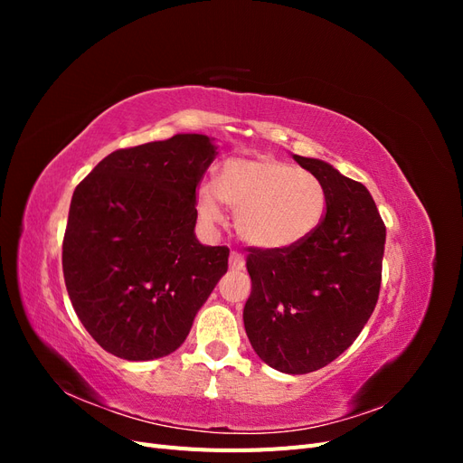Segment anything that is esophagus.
<instances>
[{
    "label": "esophagus",
    "mask_w": 463,
    "mask_h": 463,
    "mask_svg": "<svg viewBox=\"0 0 463 463\" xmlns=\"http://www.w3.org/2000/svg\"><path fill=\"white\" fill-rule=\"evenodd\" d=\"M230 269L232 270H245V259L241 253H237V250H232L230 253Z\"/></svg>",
    "instance_id": "esophagus-1"
}]
</instances>
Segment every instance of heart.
Returning a JSON list of instances; mask_svg holds the SVG:
<instances>
[{"instance_id": "obj_1", "label": "heart", "mask_w": 463, "mask_h": 463, "mask_svg": "<svg viewBox=\"0 0 463 463\" xmlns=\"http://www.w3.org/2000/svg\"><path fill=\"white\" fill-rule=\"evenodd\" d=\"M222 204L235 216L241 241L264 253H284L305 243L326 214L320 179L270 154L230 158L218 185L197 191L199 216L208 226L222 220Z\"/></svg>"}]
</instances>
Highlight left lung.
Listing matches in <instances>:
<instances>
[{"label":"left lung","instance_id":"8db88e82","mask_svg":"<svg viewBox=\"0 0 463 463\" xmlns=\"http://www.w3.org/2000/svg\"><path fill=\"white\" fill-rule=\"evenodd\" d=\"M326 191V214L305 243L284 253L249 249L247 338L272 369L307 374L355 342L381 291L386 228L365 185L334 165L293 154Z\"/></svg>","mask_w":463,"mask_h":463}]
</instances>
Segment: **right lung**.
Here are the masks:
<instances>
[{
	"label": "right lung",
	"mask_w": 463,
	"mask_h": 463,
	"mask_svg": "<svg viewBox=\"0 0 463 463\" xmlns=\"http://www.w3.org/2000/svg\"><path fill=\"white\" fill-rule=\"evenodd\" d=\"M216 148L197 133L121 148L77 185L63 278L82 326L111 355L175 352L228 272L230 249L194 235L197 185Z\"/></svg>",
	"instance_id": "obj_1"
}]
</instances>
